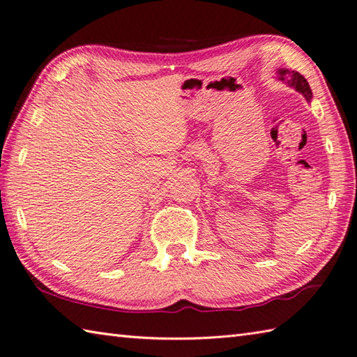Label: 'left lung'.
Here are the masks:
<instances>
[{"label": "left lung", "mask_w": 357, "mask_h": 357, "mask_svg": "<svg viewBox=\"0 0 357 357\" xmlns=\"http://www.w3.org/2000/svg\"><path fill=\"white\" fill-rule=\"evenodd\" d=\"M277 79L283 82L287 86L294 88L298 93L305 97V100H312V89L309 86V82L305 80L298 71H291L287 68H278L277 70Z\"/></svg>", "instance_id": "left-lung-1"}]
</instances>
